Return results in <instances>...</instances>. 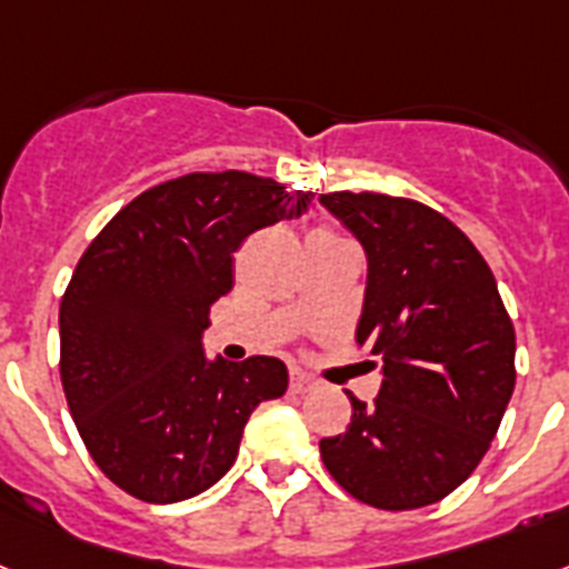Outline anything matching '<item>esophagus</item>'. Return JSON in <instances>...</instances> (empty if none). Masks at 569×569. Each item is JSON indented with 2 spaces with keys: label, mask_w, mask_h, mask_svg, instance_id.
Segmentation results:
<instances>
[{
  "label": "esophagus",
  "mask_w": 569,
  "mask_h": 569,
  "mask_svg": "<svg viewBox=\"0 0 569 569\" xmlns=\"http://www.w3.org/2000/svg\"><path fill=\"white\" fill-rule=\"evenodd\" d=\"M313 387H317V383H313V378H308L305 372H299V369H293V372H290V392H293V396H305V392H311Z\"/></svg>",
  "instance_id": "obj_1"
}]
</instances>
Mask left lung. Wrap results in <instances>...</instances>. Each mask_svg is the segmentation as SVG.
<instances>
[{"instance_id": "obj_1", "label": "left lung", "mask_w": 569, "mask_h": 569, "mask_svg": "<svg viewBox=\"0 0 569 569\" xmlns=\"http://www.w3.org/2000/svg\"><path fill=\"white\" fill-rule=\"evenodd\" d=\"M363 243L358 342L383 363L372 403L319 442L328 473L375 509L439 503L486 457L515 392V326L486 258L445 214L375 191L319 194Z\"/></svg>"}]
</instances>
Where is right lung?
<instances>
[{"mask_svg":"<svg viewBox=\"0 0 569 569\" xmlns=\"http://www.w3.org/2000/svg\"><path fill=\"white\" fill-rule=\"evenodd\" d=\"M311 191L247 171L186 173L142 191L87 247L60 302V380L89 457L144 503H180L232 468L261 401L288 389L279 358L203 355L232 252L299 218Z\"/></svg>","mask_w":569,"mask_h":569,"instance_id":"1","label":"right lung"}]
</instances>
